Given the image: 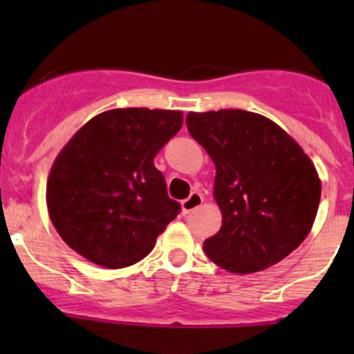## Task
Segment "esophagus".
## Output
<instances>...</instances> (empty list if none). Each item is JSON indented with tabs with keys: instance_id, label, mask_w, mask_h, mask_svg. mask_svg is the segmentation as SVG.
Segmentation results:
<instances>
[{
	"instance_id": "obj_1",
	"label": "esophagus",
	"mask_w": 354,
	"mask_h": 354,
	"mask_svg": "<svg viewBox=\"0 0 354 354\" xmlns=\"http://www.w3.org/2000/svg\"><path fill=\"white\" fill-rule=\"evenodd\" d=\"M202 202H203L202 195H200L198 192H192L190 197L181 202V212H183V214L192 212V210H195L197 207L202 205Z\"/></svg>"
}]
</instances>
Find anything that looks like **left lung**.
<instances>
[{"mask_svg":"<svg viewBox=\"0 0 354 354\" xmlns=\"http://www.w3.org/2000/svg\"><path fill=\"white\" fill-rule=\"evenodd\" d=\"M187 127L216 164L223 226L203 241L205 255L233 274L286 259L319 210L322 185L312 159L279 124L250 111L188 113Z\"/></svg>","mask_w":354,"mask_h":354,"instance_id":"obj_1","label":"left lung"}]
</instances>
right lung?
<instances>
[{"instance_id": "right-lung-1", "label": "right lung", "mask_w": 354, "mask_h": 354, "mask_svg": "<svg viewBox=\"0 0 354 354\" xmlns=\"http://www.w3.org/2000/svg\"><path fill=\"white\" fill-rule=\"evenodd\" d=\"M183 113L109 109L88 120L49 171L46 203L63 241L106 269L140 262L180 212L154 157L180 131Z\"/></svg>"}]
</instances>
